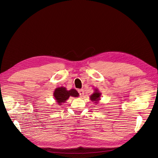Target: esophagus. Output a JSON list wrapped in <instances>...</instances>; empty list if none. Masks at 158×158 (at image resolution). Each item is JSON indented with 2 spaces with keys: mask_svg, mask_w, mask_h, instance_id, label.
Segmentation results:
<instances>
[{
  "mask_svg": "<svg viewBox=\"0 0 158 158\" xmlns=\"http://www.w3.org/2000/svg\"><path fill=\"white\" fill-rule=\"evenodd\" d=\"M78 93H79V94H80V97H83L84 94L83 89H79V90H78Z\"/></svg>",
  "mask_w": 158,
  "mask_h": 158,
  "instance_id": "obj_1",
  "label": "esophagus"
}]
</instances>
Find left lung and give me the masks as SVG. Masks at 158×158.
<instances>
[{
    "instance_id": "left-lung-1",
    "label": "left lung",
    "mask_w": 158,
    "mask_h": 158,
    "mask_svg": "<svg viewBox=\"0 0 158 158\" xmlns=\"http://www.w3.org/2000/svg\"><path fill=\"white\" fill-rule=\"evenodd\" d=\"M95 92L90 95V99L92 102H94L95 103H98V101L100 99V96H101V93L99 92L98 89H95Z\"/></svg>"
}]
</instances>
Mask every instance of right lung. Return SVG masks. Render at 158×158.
Instances as JSON below:
<instances>
[{"instance_id": "obj_1", "label": "right lung", "mask_w": 158, "mask_h": 158, "mask_svg": "<svg viewBox=\"0 0 158 158\" xmlns=\"http://www.w3.org/2000/svg\"><path fill=\"white\" fill-rule=\"evenodd\" d=\"M53 95L58 105H61L62 103L65 102L70 96L78 97L79 94L74 89L67 90L64 87H60L55 89Z\"/></svg>"}]
</instances>
